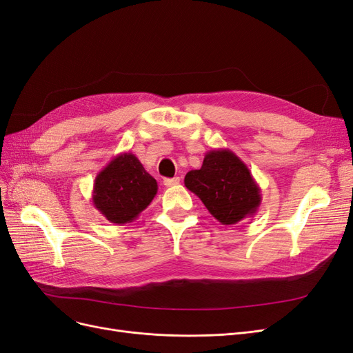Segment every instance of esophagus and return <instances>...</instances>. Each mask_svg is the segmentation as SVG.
I'll return each mask as SVG.
<instances>
[{"label":"esophagus","mask_w":353,"mask_h":353,"mask_svg":"<svg viewBox=\"0 0 353 353\" xmlns=\"http://www.w3.org/2000/svg\"><path fill=\"white\" fill-rule=\"evenodd\" d=\"M179 181H180V179H179V177H173V179H164V185H165L167 188H172V186H176V185H179Z\"/></svg>","instance_id":"esophagus-1"}]
</instances>
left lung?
Here are the masks:
<instances>
[{
    "mask_svg": "<svg viewBox=\"0 0 353 353\" xmlns=\"http://www.w3.org/2000/svg\"><path fill=\"white\" fill-rule=\"evenodd\" d=\"M185 186L225 225L254 217L261 205V189L248 165L223 148L205 154L202 167L186 174Z\"/></svg>",
    "mask_w": 353,
    "mask_h": 353,
    "instance_id": "8db88e82",
    "label": "left lung"
}]
</instances>
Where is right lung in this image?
<instances>
[{"mask_svg":"<svg viewBox=\"0 0 353 353\" xmlns=\"http://www.w3.org/2000/svg\"><path fill=\"white\" fill-rule=\"evenodd\" d=\"M157 180L132 152H121L94 181V207L114 224L133 221L157 195Z\"/></svg>","mask_w":353,"mask_h":353,"instance_id":"right-lung-1","label":"right lung"}]
</instances>
